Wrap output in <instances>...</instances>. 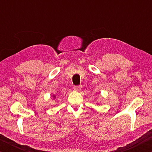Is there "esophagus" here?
<instances>
[{"label":"esophagus","instance_id":"1","mask_svg":"<svg viewBox=\"0 0 152 152\" xmlns=\"http://www.w3.org/2000/svg\"><path fill=\"white\" fill-rule=\"evenodd\" d=\"M81 85H76V86H74V90H76V91H80V90L81 89Z\"/></svg>","mask_w":152,"mask_h":152}]
</instances>
